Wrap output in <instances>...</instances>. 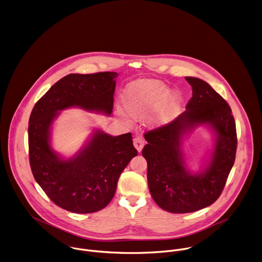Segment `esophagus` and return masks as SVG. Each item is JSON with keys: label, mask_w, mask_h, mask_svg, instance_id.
Listing matches in <instances>:
<instances>
[{"label": "esophagus", "mask_w": 262, "mask_h": 262, "mask_svg": "<svg viewBox=\"0 0 262 262\" xmlns=\"http://www.w3.org/2000/svg\"><path fill=\"white\" fill-rule=\"evenodd\" d=\"M144 145H145V141H144V139H143L142 137L139 136V137H136V138L134 139V146H135V148L138 150V152H141V151H142Z\"/></svg>", "instance_id": "esophagus-1"}]
</instances>
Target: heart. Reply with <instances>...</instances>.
<instances>
[{
    "instance_id": "heart-1",
    "label": "heart",
    "mask_w": 262,
    "mask_h": 262,
    "mask_svg": "<svg viewBox=\"0 0 262 262\" xmlns=\"http://www.w3.org/2000/svg\"><path fill=\"white\" fill-rule=\"evenodd\" d=\"M180 103L178 94L168 95V88L157 80H139L130 84L123 96V105L128 114L134 118H141L151 110L158 108L155 120L159 124L168 122ZM124 121L128 118L119 115Z\"/></svg>"
}]
</instances>
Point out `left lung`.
I'll use <instances>...</instances> for the list:
<instances>
[{
  "label": "left lung",
  "mask_w": 262,
  "mask_h": 262,
  "mask_svg": "<svg viewBox=\"0 0 262 262\" xmlns=\"http://www.w3.org/2000/svg\"><path fill=\"white\" fill-rule=\"evenodd\" d=\"M193 95L187 110L168 124L145 133L148 144L142 155L148 163L147 179L153 200L171 213H189L205 208L221 196L235 163L237 132L231 107L206 81L186 77ZM198 125H208L216 134L211 161L203 171L185 168L180 149L182 136Z\"/></svg>",
  "instance_id": "left-lung-1"
}]
</instances>
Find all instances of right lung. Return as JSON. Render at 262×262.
I'll return each mask as SVG.
<instances>
[{"instance_id": "right-lung-1", "label": "right lung", "mask_w": 262, "mask_h": 262, "mask_svg": "<svg viewBox=\"0 0 262 262\" xmlns=\"http://www.w3.org/2000/svg\"><path fill=\"white\" fill-rule=\"evenodd\" d=\"M116 72L68 74L35 103L28 122V154L32 174L47 196L74 213H93L112 200L118 179L138 155L130 133L112 137L95 130L72 158L61 159L50 145L51 125L59 111L80 107L112 113Z\"/></svg>"}]
</instances>
